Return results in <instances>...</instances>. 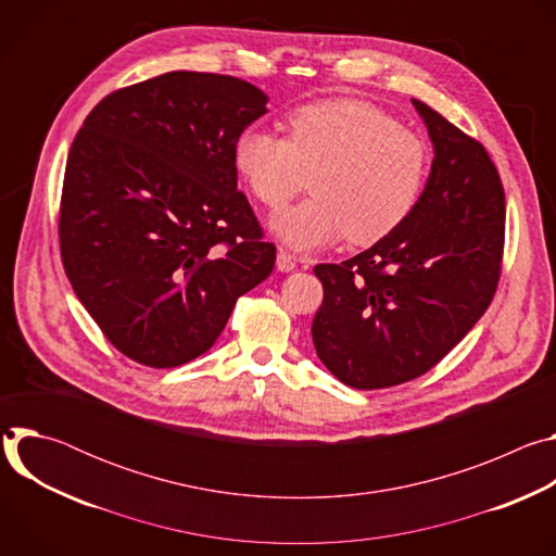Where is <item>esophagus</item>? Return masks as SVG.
Instances as JSON below:
<instances>
[{
	"mask_svg": "<svg viewBox=\"0 0 556 556\" xmlns=\"http://www.w3.org/2000/svg\"><path fill=\"white\" fill-rule=\"evenodd\" d=\"M294 268H296V260H294L290 253L279 251V253H277V270H281V273H292Z\"/></svg>",
	"mask_w": 556,
	"mask_h": 556,
	"instance_id": "obj_1",
	"label": "esophagus"
}]
</instances>
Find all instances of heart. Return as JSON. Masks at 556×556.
Instances as JSON below:
<instances>
[{
    "mask_svg": "<svg viewBox=\"0 0 556 556\" xmlns=\"http://www.w3.org/2000/svg\"><path fill=\"white\" fill-rule=\"evenodd\" d=\"M232 163L268 208L286 206L312 176V198L268 222L283 247L312 253L343 237L374 244L399 228L422 193L427 144L371 103L328 99L290 112L286 138L244 129Z\"/></svg>",
    "mask_w": 556,
    "mask_h": 556,
    "instance_id": "heart-1",
    "label": "heart"
}]
</instances>
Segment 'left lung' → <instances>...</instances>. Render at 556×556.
Returning <instances> with one entry per match:
<instances>
[{
  "label": "left lung",
  "mask_w": 556,
  "mask_h": 556,
  "mask_svg": "<svg viewBox=\"0 0 556 556\" xmlns=\"http://www.w3.org/2000/svg\"><path fill=\"white\" fill-rule=\"evenodd\" d=\"M433 144L409 217L371 249L319 264L316 356L354 389L422 376L482 319L500 279L506 200L486 149L412 99Z\"/></svg>",
  "instance_id": "1"
}]
</instances>
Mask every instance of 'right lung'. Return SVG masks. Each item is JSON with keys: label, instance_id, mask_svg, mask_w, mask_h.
I'll use <instances>...</instances> for the list:
<instances>
[{"label": "right lung", "instance_id": "add662e5", "mask_svg": "<svg viewBox=\"0 0 556 556\" xmlns=\"http://www.w3.org/2000/svg\"><path fill=\"white\" fill-rule=\"evenodd\" d=\"M249 81L167 72L105 97L76 134L61 257L84 307L136 363L178 367L213 348L235 301L275 266L237 191L232 144L268 112Z\"/></svg>", "mask_w": 556, "mask_h": 556}]
</instances>
